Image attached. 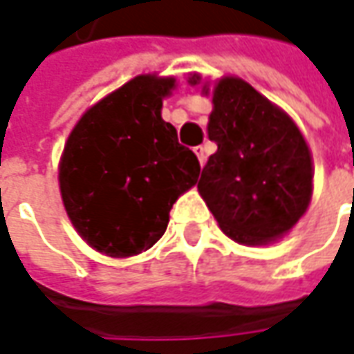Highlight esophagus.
<instances>
[{"mask_svg": "<svg viewBox=\"0 0 354 354\" xmlns=\"http://www.w3.org/2000/svg\"><path fill=\"white\" fill-rule=\"evenodd\" d=\"M195 156L198 157V163L205 165V161H207V151H205L203 145H197V147H195Z\"/></svg>", "mask_w": 354, "mask_h": 354, "instance_id": "34e87169", "label": "esophagus"}]
</instances>
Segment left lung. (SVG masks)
<instances>
[{
    "instance_id": "obj_1",
    "label": "left lung",
    "mask_w": 354,
    "mask_h": 354,
    "mask_svg": "<svg viewBox=\"0 0 354 354\" xmlns=\"http://www.w3.org/2000/svg\"><path fill=\"white\" fill-rule=\"evenodd\" d=\"M193 84L198 76L191 78ZM209 138L218 149L201 173L198 191L223 232L242 244L276 240L311 201V153L278 106L240 78L212 92Z\"/></svg>"
}]
</instances>
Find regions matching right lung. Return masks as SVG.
<instances>
[{
	"label": "right lung",
	"instance_id": "1",
	"mask_svg": "<svg viewBox=\"0 0 354 354\" xmlns=\"http://www.w3.org/2000/svg\"><path fill=\"white\" fill-rule=\"evenodd\" d=\"M173 78L142 75L76 124L59 167L62 203L78 234L114 258L163 236L177 197L197 183V156L161 118Z\"/></svg>",
	"mask_w": 354,
	"mask_h": 354
}]
</instances>
